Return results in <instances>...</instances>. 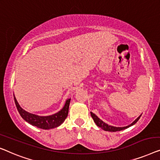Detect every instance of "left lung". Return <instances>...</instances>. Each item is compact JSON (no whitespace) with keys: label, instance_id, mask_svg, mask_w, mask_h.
Instances as JSON below:
<instances>
[{"label":"left lung","instance_id":"1","mask_svg":"<svg viewBox=\"0 0 160 160\" xmlns=\"http://www.w3.org/2000/svg\"><path fill=\"white\" fill-rule=\"evenodd\" d=\"M91 115L92 117V118H93V121L95 122V123L96 124V125L98 126V127L101 128L103 130H106V131H109V132H116V131H120V130H125V129H126V128H129V127H130V126L136 124V123L138 121L139 119H140L141 116V115L139 116L136 120L133 121V122L131 123V124L128 125V126H125V127H114V126L109 125L108 124H107V123L103 122L102 120H100V119L98 118L95 114H93V112H91Z\"/></svg>","mask_w":160,"mask_h":160}]
</instances>
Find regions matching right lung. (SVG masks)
<instances>
[{
	"label": "right lung",
	"instance_id": "1",
	"mask_svg": "<svg viewBox=\"0 0 160 160\" xmlns=\"http://www.w3.org/2000/svg\"><path fill=\"white\" fill-rule=\"evenodd\" d=\"M16 107L17 108L18 112L22 118L24 119L26 122L30 123L33 126H36L38 128H41L44 130L52 129V128L58 127L64 122L65 119L68 115L69 103H70L71 98L67 99L64 107L54 114L49 116H38L34 114L29 113L26 112L22 108L20 107L19 103L17 102L15 96H13Z\"/></svg>",
	"mask_w": 160,
	"mask_h": 160
}]
</instances>
